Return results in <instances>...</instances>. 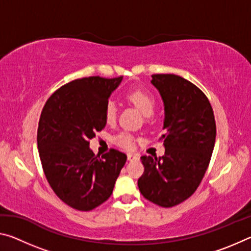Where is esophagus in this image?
I'll use <instances>...</instances> for the list:
<instances>
[{
    "label": "esophagus",
    "mask_w": 251,
    "mask_h": 251,
    "mask_svg": "<svg viewBox=\"0 0 251 251\" xmlns=\"http://www.w3.org/2000/svg\"><path fill=\"white\" fill-rule=\"evenodd\" d=\"M127 158H128V160L138 159V155L134 154V152H128V154H127Z\"/></svg>",
    "instance_id": "34e87169"
}]
</instances>
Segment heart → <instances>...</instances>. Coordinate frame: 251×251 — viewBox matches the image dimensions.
I'll use <instances>...</instances> for the list:
<instances>
[{
    "mask_svg": "<svg viewBox=\"0 0 251 251\" xmlns=\"http://www.w3.org/2000/svg\"><path fill=\"white\" fill-rule=\"evenodd\" d=\"M126 99L128 100L135 107H137L144 116L150 117L155 113L157 107L156 97L151 94V92L144 90H133L127 93ZM105 121L107 124H114L116 121L117 116V108L116 104L113 100H108L105 105L104 112ZM113 142L120 147L125 148V150H130L133 148L135 138L128 131H121L113 137Z\"/></svg>",
    "mask_w": 251,
    "mask_h": 251,
    "instance_id": "1",
    "label": "heart"
}]
</instances>
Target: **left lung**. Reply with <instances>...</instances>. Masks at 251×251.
Wrapping results in <instances>:
<instances>
[{
  "label": "left lung",
  "mask_w": 251,
  "mask_h": 251,
  "mask_svg": "<svg viewBox=\"0 0 251 251\" xmlns=\"http://www.w3.org/2000/svg\"><path fill=\"white\" fill-rule=\"evenodd\" d=\"M151 83L165 105V155L142 156L139 192L147 201L169 208L196 192L209 165L216 122L209 100L189 80L174 74H154Z\"/></svg>",
  "instance_id": "left-lung-1"
}]
</instances>
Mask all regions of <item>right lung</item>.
Masks as SVG:
<instances>
[{"mask_svg":"<svg viewBox=\"0 0 251 251\" xmlns=\"http://www.w3.org/2000/svg\"><path fill=\"white\" fill-rule=\"evenodd\" d=\"M123 76H90L63 85L41 113L37 146L50 188L66 205L90 211L107 201L127 156L114 148L95 155L90 141L106 125L105 105Z\"/></svg>","mask_w":251,"mask_h":251,"instance_id":"right-lung-1","label":"right lung"}]
</instances>
